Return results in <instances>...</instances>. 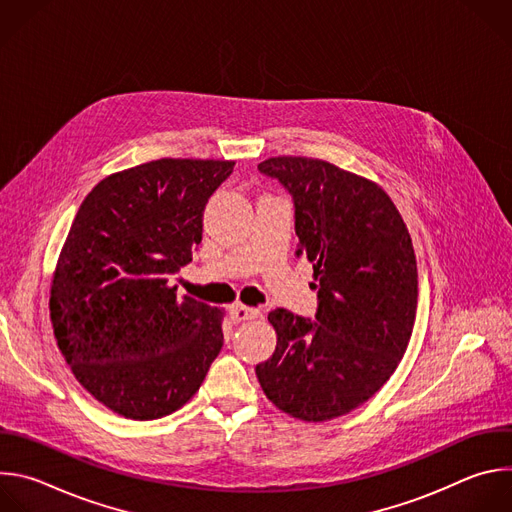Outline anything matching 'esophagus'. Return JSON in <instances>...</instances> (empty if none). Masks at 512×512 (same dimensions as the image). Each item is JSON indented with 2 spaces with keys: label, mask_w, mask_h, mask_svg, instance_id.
I'll return each mask as SVG.
<instances>
[{
  "label": "esophagus",
  "mask_w": 512,
  "mask_h": 512,
  "mask_svg": "<svg viewBox=\"0 0 512 512\" xmlns=\"http://www.w3.org/2000/svg\"><path fill=\"white\" fill-rule=\"evenodd\" d=\"M229 312H231L233 322H249V320H255L259 316L257 308H249V306H243V304L231 306Z\"/></svg>",
  "instance_id": "34e87169"
}]
</instances>
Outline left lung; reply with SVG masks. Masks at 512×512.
Masks as SVG:
<instances>
[{
	"label": "left lung",
	"mask_w": 512,
	"mask_h": 512,
	"mask_svg": "<svg viewBox=\"0 0 512 512\" xmlns=\"http://www.w3.org/2000/svg\"><path fill=\"white\" fill-rule=\"evenodd\" d=\"M259 172L294 200L298 257L314 267V320L275 308L277 346L257 364L271 403L326 421L371 399L401 362L417 310L409 231L375 182L312 158H269Z\"/></svg>",
	"instance_id": "obj_1"
}]
</instances>
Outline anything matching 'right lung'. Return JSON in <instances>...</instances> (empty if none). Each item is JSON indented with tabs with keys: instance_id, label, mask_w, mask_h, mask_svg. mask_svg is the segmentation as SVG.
<instances>
[{
	"instance_id": "right-lung-1",
	"label": "right lung",
	"mask_w": 512,
	"mask_h": 512,
	"mask_svg": "<svg viewBox=\"0 0 512 512\" xmlns=\"http://www.w3.org/2000/svg\"><path fill=\"white\" fill-rule=\"evenodd\" d=\"M235 162L156 160L101 180L62 247L50 318L77 381L129 419L174 413L223 348V312L176 298L208 198Z\"/></svg>"
}]
</instances>
